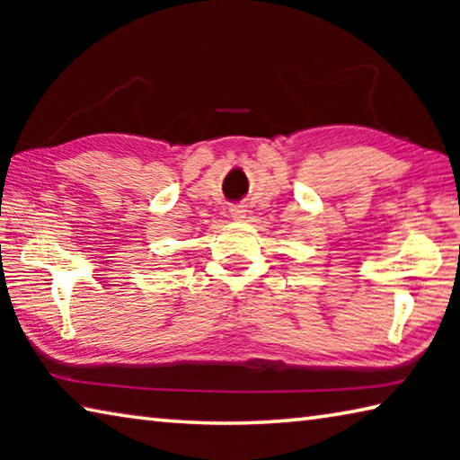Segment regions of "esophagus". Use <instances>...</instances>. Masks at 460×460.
Returning a JSON list of instances; mask_svg holds the SVG:
<instances>
[{
  "mask_svg": "<svg viewBox=\"0 0 460 460\" xmlns=\"http://www.w3.org/2000/svg\"><path fill=\"white\" fill-rule=\"evenodd\" d=\"M229 213H231L233 219H243V217H245V207L243 205H233L229 208Z\"/></svg>",
  "mask_w": 460,
  "mask_h": 460,
  "instance_id": "esophagus-1",
  "label": "esophagus"
}]
</instances>
